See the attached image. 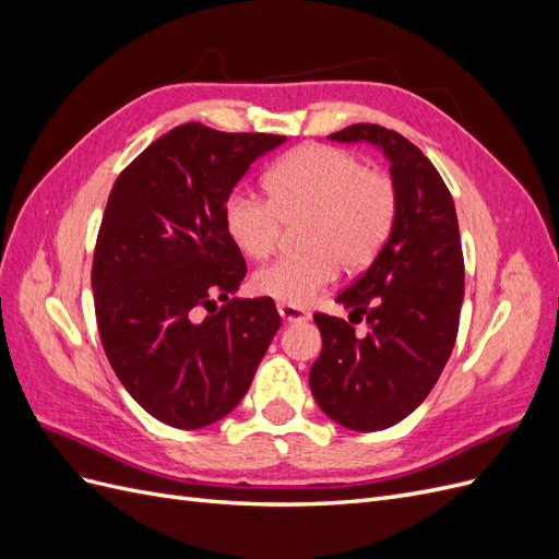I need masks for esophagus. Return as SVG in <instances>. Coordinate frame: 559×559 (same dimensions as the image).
Listing matches in <instances>:
<instances>
[{
  "instance_id": "34e87169",
  "label": "esophagus",
  "mask_w": 559,
  "mask_h": 559,
  "mask_svg": "<svg viewBox=\"0 0 559 559\" xmlns=\"http://www.w3.org/2000/svg\"><path fill=\"white\" fill-rule=\"evenodd\" d=\"M280 314L284 321H289V324H294V321H308L310 319V312L302 310V308H296V306H284V302H280L277 306Z\"/></svg>"
}]
</instances>
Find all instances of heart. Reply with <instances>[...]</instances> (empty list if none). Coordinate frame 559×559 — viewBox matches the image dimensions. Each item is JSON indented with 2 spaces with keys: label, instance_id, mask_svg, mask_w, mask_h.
<instances>
[{
  "label": "heart",
  "instance_id": "1",
  "mask_svg": "<svg viewBox=\"0 0 559 559\" xmlns=\"http://www.w3.org/2000/svg\"><path fill=\"white\" fill-rule=\"evenodd\" d=\"M267 200L235 191L224 202V228L247 259L261 261L300 226L296 257H282L251 275V289L284 306H308L335 280L378 259L396 222L399 193L392 177L368 170L349 151L302 144L284 154L263 177Z\"/></svg>",
  "mask_w": 559,
  "mask_h": 559
}]
</instances>
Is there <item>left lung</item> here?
Segmentation results:
<instances>
[{"instance_id": "1", "label": "left lung", "mask_w": 559, "mask_h": 559, "mask_svg": "<svg viewBox=\"0 0 559 559\" xmlns=\"http://www.w3.org/2000/svg\"><path fill=\"white\" fill-rule=\"evenodd\" d=\"M382 151L399 193L396 222L378 259L335 302L366 318L314 314L321 354L310 368L317 405L352 431H382L429 396L454 347L464 300V257L454 202L431 160L382 126L357 123L329 134ZM353 323V322H352Z\"/></svg>"}]
</instances>
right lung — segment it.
<instances>
[{
  "label": "right lung",
  "instance_id": "1",
  "mask_svg": "<svg viewBox=\"0 0 559 559\" xmlns=\"http://www.w3.org/2000/svg\"><path fill=\"white\" fill-rule=\"evenodd\" d=\"M284 142L183 123L109 193L93 261L97 329L116 378L163 425L202 429L226 417L282 324L273 298H235L247 265L224 228V202ZM200 307L211 314L200 320Z\"/></svg>",
  "mask_w": 559,
  "mask_h": 559
}]
</instances>
